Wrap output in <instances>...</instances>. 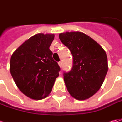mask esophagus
<instances>
[{
    "label": "esophagus",
    "instance_id": "34e87169",
    "mask_svg": "<svg viewBox=\"0 0 122 122\" xmlns=\"http://www.w3.org/2000/svg\"><path fill=\"white\" fill-rule=\"evenodd\" d=\"M58 65H59V66L60 67V68H62V62L61 61L59 62H58Z\"/></svg>",
    "mask_w": 122,
    "mask_h": 122
}]
</instances>
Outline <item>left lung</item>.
I'll return each instance as SVG.
<instances>
[{
    "label": "left lung",
    "instance_id": "1",
    "mask_svg": "<svg viewBox=\"0 0 122 122\" xmlns=\"http://www.w3.org/2000/svg\"><path fill=\"white\" fill-rule=\"evenodd\" d=\"M59 38L73 56V66L64 73L67 90L77 100L92 97L101 88L108 71L105 50L91 37L79 31L61 33Z\"/></svg>",
    "mask_w": 122,
    "mask_h": 122
}]
</instances>
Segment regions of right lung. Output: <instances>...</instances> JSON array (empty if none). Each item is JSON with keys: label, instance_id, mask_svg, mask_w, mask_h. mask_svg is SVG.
I'll list each match as a JSON object with an SVG mask.
<instances>
[{"label": "right lung", "instance_id": "right-lung-1", "mask_svg": "<svg viewBox=\"0 0 122 122\" xmlns=\"http://www.w3.org/2000/svg\"><path fill=\"white\" fill-rule=\"evenodd\" d=\"M53 33H37L26 40L11 56L10 72L18 89L27 97L40 100L51 93L60 66L50 46Z\"/></svg>", "mask_w": 122, "mask_h": 122}]
</instances>
